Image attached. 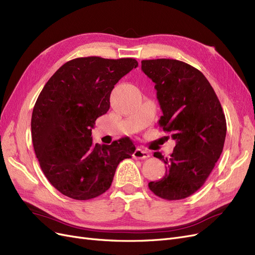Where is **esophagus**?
<instances>
[{
	"label": "esophagus",
	"mask_w": 255,
	"mask_h": 255,
	"mask_svg": "<svg viewBox=\"0 0 255 255\" xmlns=\"http://www.w3.org/2000/svg\"><path fill=\"white\" fill-rule=\"evenodd\" d=\"M133 156L135 158H138V159H144V158H148L150 157V153L148 151H145L143 149H140V148H137L135 150V152L133 153Z\"/></svg>",
	"instance_id": "1"
}]
</instances>
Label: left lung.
I'll use <instances>...</instances> for the list:
<instances>
[{"instance_id":"left-lung-1","label":"left lung","mask_w":255,"mask_h":255,"mask_svg":"<svg viewBox=\"0 0 255 255\" xmlns=\"http://www.w3.org/2000/svg\"><path fill=\"white\" fill-rule=\"evenodd\" d=\"M141 70L155 84L163 116L158 126L175 141L166 174L149 188L166 200L187 198L202 186L219 159L227 135L221 104L202 72L176 59L141 61Z\"/></svg>"}]
</instances>
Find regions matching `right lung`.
<instances>
[{
  "mask_svg": "<svg viewBox=\"0 0 255 255\" xmlns=\"http://www.w3.org/2000/svg\"><path fill=\"white\" fill-rule=\"evenodd\" d=\"M137 66L134 58L80 57L44 85L33 110L32 140L41 170L63 195L89 200L104 194L120 161L132 157L129 138L95 144L91 128L110 110L115 85Z\"/></svg>",
  "mask_w": 255,
  "mask_h": 255,
  "instance_id": "add662e5",
  "label": "right lung"
}]
</instances>
